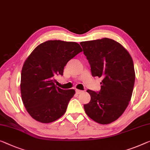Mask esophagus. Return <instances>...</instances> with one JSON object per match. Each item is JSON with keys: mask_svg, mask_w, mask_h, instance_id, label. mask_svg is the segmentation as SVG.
<instances>
[{"mask_svg": "<svg viewBox=\"0 0 150 150\" xmlns=\"http://www.w3.org/2000/svg\"><path fill=\"white\" fill-rule=\"evenodd\" d=\"M83 92L82 90H80V89H76V93H77V94H79V93H81Z\"/></svg>", "mask_w": 150, "mask_h": 150, "instance_id": "34e87169", "label": "esophagus"}]
</instances>
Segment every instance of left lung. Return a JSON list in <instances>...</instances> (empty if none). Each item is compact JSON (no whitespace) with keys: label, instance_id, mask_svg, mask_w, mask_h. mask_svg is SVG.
I'll return each mask as SVG.
<instances>
[{"label":"left lung","instance_id":"1","mask_svg":"<svg viewBox=\"0 0 150 150\" xmlns=\"http://www.w3.org/2000/svg\"><path fill=\"white\" fill-rule=\"evenodd\" d=\"M93 77H102L99 92L87 90L91 96L84 104L88 117L102 125L117 120L132 96L135 73L132 58L121 44L109 38L81 42Z\"/></svg>","mask_w":150,"mask_h":150}]
</instances>
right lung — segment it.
Returning <instances> with one entry per match:
<instances>
[{
	"label": "right lung",
	"mask_w": 150,
	"mask_h": 150,
	"mask_svg": "<svg viewBox=\"0 0 150 150\" xmlns=\"http://www.w3.org/2000/svg\"><path fill=\"white\" fill-rule=\"evenodd\" d=\"M82 51L76 42L48 40L38 46L25 60L20 88L23 103L33 119L50 123L65 113L75 91L56 86L55 77L63 75L68 61Z\"/></svg>",
	"instance_id": "1"
}]
</instances>
